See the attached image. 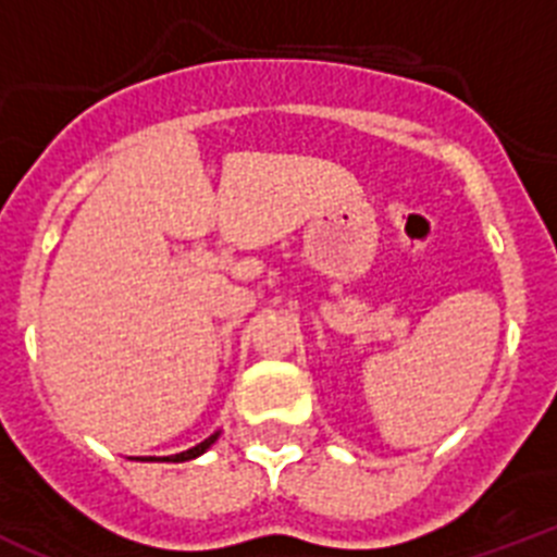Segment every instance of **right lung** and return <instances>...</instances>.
<instances>
[{
	"label": "right lung",
	"mask_w": 557,
	"mask_h": 557,
	"mask_svg": "<svg viewBox=\"0 0 557 557\" xmlns=\"http://www.w3.org/2000/svg\"><path fill=\"white\" fill-rule=\"evenodd\" d=\"M218 435H220V432H214V435H211V437H206L203 444H198V446H191V449L181 451V455L159 457V460H166V462H184V460H195V457H198V455H203V451H206V449H209V446H211V444H214V441H218ZM145 460H156V457H145Z\"/></svg>",
	"instance_id": "add662e5"
}]
</instances>
